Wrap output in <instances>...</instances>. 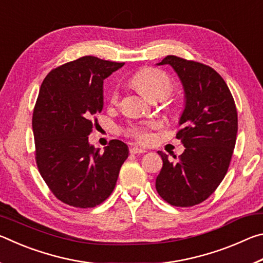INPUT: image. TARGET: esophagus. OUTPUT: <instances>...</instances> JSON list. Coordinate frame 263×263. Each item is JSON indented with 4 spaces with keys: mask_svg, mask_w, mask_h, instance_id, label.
Masks as SVG:
<instances>
[{
    "mask_svg": "<svg viewBox=\"0 0 263 263\" xmlns=\"http://www.w3.org/2000/svg\"><path fill=\"white\" fill-rule=\"evenodd\" d=\"M146 152H147V151H146L145 148H140V147H132L130 149L131 154H144Z\"/></svg>",
    "mask_w": 263,
    "mask_h": 263,
    "instance_id": "34e87169",
    "label": "esophagus"
}]
</instances>
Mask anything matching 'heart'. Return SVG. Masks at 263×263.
I'll use <instances>...</instances> for the list:
<instances>
[{
  "instance_id": "b5f03b06",
  "label": "heart",
  "mask_w": 263,
  "mask_h": 263,
  "mask_svg": "<svg viewBox=\"0 0 263 263\" xmlns=\"http://www.w3.org/2000/svg\"><path fill=\"white\" fill-rule=\"evenodd\" d=\"M135 83L140 89L142 94L148 99H164L173 91L174 84L172 79L160 69L145 68L138 72L135 77ZM118 88H115L110 95V101L115 103L118 100ZM160 126L158 121H148L142 123H132L125 128L126 135L135 138L142 144H147L152 140V130Z\"/></svg>"
}]
</instances>
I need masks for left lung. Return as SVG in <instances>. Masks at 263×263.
Here are the masks:
<instances>
[{"label": "left lung", "mask_w": 263, "mask_h": 263, "mask_svg": "<svg viewBox=\"0 0 263 263\" xmlns=\"http://www.w3.org/2000/svg\"><path fill=\"white\" fill-rule=\"evenodd\" d=\"M184 89V109L176 133L185 147L177 162L159 151L163 166L155 181L158 194L174 206H193L210 196L224 179L237 140L238 114L228 84L201 62L167 55Z\"/></svg>", "instance_id": "8db88e82"}]
</instances>
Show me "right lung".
<instances>
[{
  "label": "right lung",
  "mask_w": 263,
  "mask_h": 263,
  "mask_svg": "<svg viewBox=\"0 0 263 263\" xmlns=\"http://www.w3.org/2000/svg\"><path fill=\"white\" fill-rule=\"evenodd\" d=\"M124 62L86 55L44 80L32 117L35 161L53 195L75 208H94L115 189L128 147L114 139L103 152L89 144L92 117L103 109V81Z\"/></svg>",
  "instance_id": "1"
}]
</instances>
